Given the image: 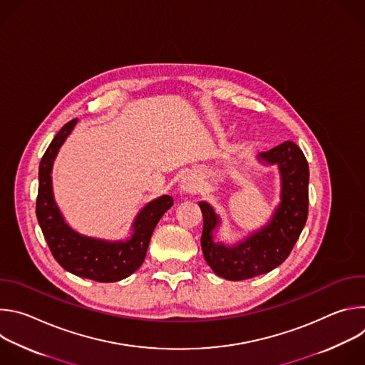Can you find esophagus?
Masks as SVG:
<instances>
[{
  "mask_svg": "<svg viewBox=\"0 0 365 365\" xmlns=\"http://www.w3.org/2000/svg\"><path fill=\"white\" fill-rule=\"evenodd\" d=\"M199 179L195 173H187L180 180V190L185 193H196L199 190Z\"/></svg>",
  "mask_w": 365,
  "mask_h": 365,
  "instance_id": "obj_1",
  "label": "esophagus"
}]
</instances>
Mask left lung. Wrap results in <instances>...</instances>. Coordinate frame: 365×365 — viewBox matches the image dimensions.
I'll return each mask as SVG.
<instances>
[{
	"label": "left lung",
	"instance_id": "8db88e82",
	"mask_svg": "<svg viewBox=\"0 0 365 365\" xmlns=\"http://www.w3.org/2000/svg\"><path fill=\"white\" fill-rule=\"evenodd\" d=\"M258 160L264 165H277L282 182L280 203L262 230L232 247L215 242L214 231L221 220L210 203L199 202L203 215L200 238L203 257L217 276L232 282L266 274L280 266L293 250L307 220L309 166L303 151L293 141H284L259 153Z\"/></svg>",
	"mask_w": 365,
	"mask_h": 365
}]
</instances>
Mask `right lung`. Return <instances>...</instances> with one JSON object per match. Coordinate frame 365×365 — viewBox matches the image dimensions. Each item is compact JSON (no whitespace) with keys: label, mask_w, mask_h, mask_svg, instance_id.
<instances>
[{"label":"right lung","mask_w":365,"mask_h":365,"mask_svg":"<svg viewBox=\"0 0 365 365\" xmlns=\"http://www.w3.org/2000/svg\"><path fill=\"white\" fill-rule=\"evenodd\" d=\"M78 121L75 118L65 124L43 154L38 166L36 215L51 254L66 272L101 283H113L128 277L143 264L151 234L173 205V197L163 195L148 202L137 214L133 234L125 241L92 238L72 230L56 205L51 187V169L59 148Z\"/></svg>","instance_id":"add662e5"}]
</instances>
